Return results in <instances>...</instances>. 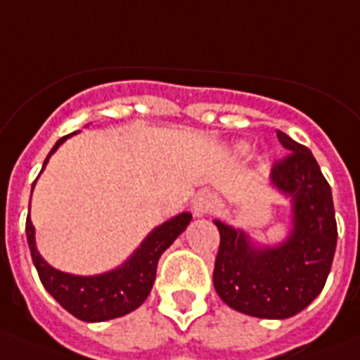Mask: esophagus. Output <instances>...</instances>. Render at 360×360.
Listing matches in <instances>:
<instances>
[{
    "label": "esophagus",
    "instance_id": "obj_1",
    "mask_svg": "<svg viewBox=\"0 0 360 360\" xmlns=\"http://www.w3.org/2000/svg\"><path fill=\"white\" fill-rule=\"evenodd\" d=\"M216 205V198L210 192H200V194L195 195L194 201H192V210H194V214L200 218V216L209 214L210 210L214 209Z\"/></svg>",
    "mask_w": 360,
    "mask_h": 360
}]
</instances>
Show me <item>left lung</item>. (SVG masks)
Masks as SVG:
<instances>
[{
  "instance_id": "8db88e82",
  "label": "left lung",
  "mask_w": 360,
  "mask_h": 360,
  "mask_svg": "<svg viewBox=\"0 0 360 360\" xmlns=\"http://www.w3.org/2000/svg\"><path fill=\"white\" fill-rule=\"evenodd\" d=\"M290 153L271 168V185L292 200V231L276 248H257L240 229L214 220L220 248L212 281L221 302L248 316L283 320L322 292L337 250L331 186L311 150L277 131Z\"/></svg>"
}]
</instances>
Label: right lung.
<instances>
[{"instance_id": "obj_1", "label": "right lung", "mask_w": 360, "mask_h": 360, "mask_svg": "<svg viewBox=\"0 0 360 360\" xmlns=\"http://www.w3.org/2000/svg\"><path fill=\"white\" fill-rule=\"evenodd\" d=\"M75 134V133H72ZM66 134L57 140L53 150L44 160V166L48 165L49 157L57 151V148L64 140L72 136ZM42 166V168H44ZM34 186V183H33ZM192 220L190 212H181L172 220L165 221L162 226L155 227L140 248L134 251L127 262L112 271L101 274V276H72L64 274L44 261L34 244V227L31 218L27 216L25 221V233H27V244L33 257L34 268L38 277L42 281L44 288L57 300L60 305L83 322H105L131 311L139 309L150 296L151 286L155 283L157 274V262L160 255L174 244L177 236L186 229Z\"/></svg>"}]
</instances>
